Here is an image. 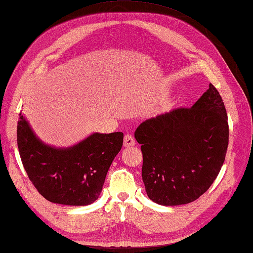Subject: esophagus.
I'll return each instance as SVG.
<instances>
[{"label":"esophagus","instance_id":"34e87169","mask_svg":"<svg viewBox=\"0 0 253 253\" xmlns=\"http://www.w3.org/2000/svg\"><path fill=\"white\" fill-rule=\"evenodd\" d=\"M123 145H125V147H132V146L135 145V139L133 138L131 134H126L125 139H123Z\"/></svg>","mask_w":253,"mask_h":253}]
</instances>
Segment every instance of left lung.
Wrapping results in <instances>:
<instances>
[{
  "instance_id": "obj_1",
  "label": "left lung",
  "mask_w": 253,
  "mask_h": 253,
  "mask_svg": "<svg viewBox=\"0 0 253 253\" xmlns=\"http://www.w3.org/2000/svg\"><path fill=\"white\" fill-rule=\"evenodd\" d=\"M149 199L162 206L193 203L214 182L228 146L225 106L209 84L193 107L144 121L135 131Z\"/></svg>"
}]
</instances>
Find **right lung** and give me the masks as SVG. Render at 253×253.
Returning <instances> with one entry per match:
<instances>
[{"label": "right lung", "mask_w": 253, "mask_h": 253, "mask_svg": "<svg viewBox=\"0 0 253 253\" xmlns=\"http://www.w3.org/2000/svg\"><path fill=\"white\" fill-rule=\"evenodd\" d=\"M122 143V132L94 133L72 147L55 148L42 143L19 114L17 145L22 166L38 192L54 204L94 203Z\"/></svg>", "instance_id": "obj_1"}]
</instances>
